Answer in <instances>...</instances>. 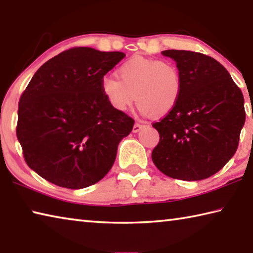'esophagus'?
I'll return each instance as SVG.
<instances>
[{
    "label": "esophagus",
    "mask_w": 253,
    "mask_h": 253,
    "mask_svg": "<svg viewBox=\"0 0 253 253\" xmlns=\"http://www.w3.org/2000/svg\"><path fill=\"white\" fill-rule=\"evenodd\" d=\"M142 128H144V125H142V124L136 123L135 125H134V127H132V131H134V132H137V131H139L140 129H142Z\"/></svg>",
    "instance_id": "34e87169"
}]
</instances>
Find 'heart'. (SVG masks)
<instances>
[{
  "label": "heart",
  "mask_w": 253,
  "mask_h": 253,
  "mask_svg": "<svg viewBox=\"0 0 253 253\" xmlns=\"http://www.w3.org/2000/svg\"><path fill=\"white\" fill-rule=\"evenodd\" d=\"M118 79L105 77L100 90L115 110L126 111L135 100L142 113L161 117L170 113L182 92L177 68L157 59L134 57L117 70Z\"/></svg>",
  "instance_id": "1"
}]
</instances>
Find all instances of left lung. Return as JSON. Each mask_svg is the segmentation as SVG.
<instances>
[{
  "instance_id": "1",
  "label": "left lung",
  "mask_w": 253,
  "mask_h": 253,
  "mask_svg": "<svg viewBox=\"0 0 253 253\" xmlns=\"http://www.w3.org/2000/svg\"><path fill=\"white\" fill-rule=\"evenodd\" d=\"M182 79L176 106L153 127L160 143L152 160L168 176L183 181L208 178L237 152L246 122L245 99L228 70L209 55L165 50Z\"/></svg>"
}]
</instances>
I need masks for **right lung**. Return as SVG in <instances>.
Returning <instances> with one entry per match:
<instances>
[{"instance_id": "obj_1", "label": "right lung", "mask_w": 253, "mask_h": 253, "mask_svg": "<svg viewBox=\"0 0 253 253\" xmlns=\"http://www.w3.org/2000/svg\"><path fill=\"white\" fill-rule=\"evenodd\" d=\"M123 52L72 48L42 65L20 98L16 137L28 166L55 185L78 190L99 182L116 160L134 119L100 90Z\"/></svg>"}]
</instances>
